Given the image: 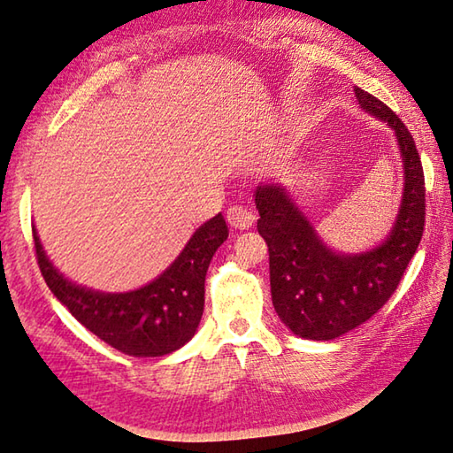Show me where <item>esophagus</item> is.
I'll return each instance as SVG.
<instances>
[{
	"mask_svg": "<svg viewBox=\"0 0 453 453\" xmlns=\"http://www.w3.org/2000/svg\"><path fill=\"white\" fill-rule=\"evenodd\" d=\"M226 220L236 231H249L255 222V214L242 206H233L226 211Z\"/></svg>",
	"mask_w": 453,
	"mask_h": 453,
	"instance_id": "esophagus-1",
	"label": "esophagus"
}]
</instances>
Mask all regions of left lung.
Masks as SVG:
<instances>
[{
  "instance_id": "1",
  "label": "left lung",
  "mask_w": 453,
  "mask_h": 453,
  "mask_svg": "<svg viewBox=\"0 0 453 453\" xmlns=\"http://www.w3.org/2000/svg\"><path fill=\"white\" fill-rule=\"evenodd\" d=\"M354 95L360 109L395 131L403 159V198L385 241L340 253L326 245L283 184L255 190L257 231L269 247L271 297L277 316L299 338L334 340L377 314L399 285L426 225V178L411 134L377 96L358 87Z\"/></svg>"
}]
</instances>
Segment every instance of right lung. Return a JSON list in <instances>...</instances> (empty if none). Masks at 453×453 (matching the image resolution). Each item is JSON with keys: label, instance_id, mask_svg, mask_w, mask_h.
<instances>
[{"label": "right lung", "instance_id": "obj_1", "mask_svg": "<svg viewBox=\"0 0 453 453\" xmlns=\"http://www.w3.org/2000/svg\"><path fill=\"white\" fill-rule=\"evenodd\" d=\"M34 245L44 281L58 302L103 342L129 357H164L182 348L204 311V280L212 255L226 241L225 217L206 220L154 281L134 291L107 294L68 280L48 259L36 226Z\"/></svg>", "mask_w": 453, "mask_h": 453}]
</instances>
